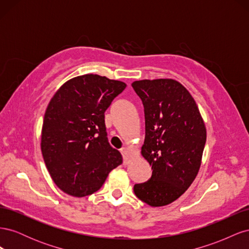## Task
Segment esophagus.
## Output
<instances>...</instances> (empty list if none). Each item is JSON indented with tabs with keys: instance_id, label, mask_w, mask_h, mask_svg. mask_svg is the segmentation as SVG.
<instances>
[{
	"instance_id": "1",
	"label": "esophagus",
	"mask_w": 249,
	"mask_h": 249,
	"mask_svg": "<svg viewBox=\"0 0 249 249\" xmlns=\"http://www.w3.org/2000/svg\"><path fill=\"white\" fill-rule=\"evenodd\" d=\"M120 153H122L123 157H124V163H127L130 161L129 157H130V150L127 147H123L122 149H120Z\"/></svg>"
}]
</instances>
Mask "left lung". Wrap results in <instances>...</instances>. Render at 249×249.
Listing matches in <instances>:
<instances>
[{
    "instance_id": "8db88e82",
    "label": "left lung",
    "mask_w": 249,
    "mask_h": 249,
    "mask_svg": "<svg viewBox=\"0 0 249 249\" xmlns=\"http://www.w3.org/2000/svg\"><path fill=\"white\" fill-rule=\"evenodd\" d=\"M144 107L145 139L141 155L152 166L148 180L134 186L136 196L150 207L177 200L200 168L207 130L190 92L172 79L132 83Z\"/></svg>"
}]
</instances>
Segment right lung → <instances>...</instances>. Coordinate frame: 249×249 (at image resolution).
Here are the masks:
<instances>
[{
  "mask_svg": "<svg viewBox=\"0 0 249 249\" xmlns=\"http://www.w3.org/2000/svg\"><path fill=\"white\" fill-rule=\"evenodd\" d=\"M126 84L99 74L65 82L44 113L41 153L59 189L76 197L97 191L123 157L108 142L105 112Z\"/></svg>",
  "mask_w": 249,
  "mask_h": 249,
  "instance_id": "obj_1",
  "label": "right lung"
}]
</instances>
